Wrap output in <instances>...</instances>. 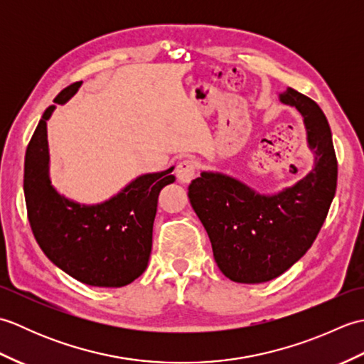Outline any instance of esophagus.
Wrapping results in <instances>:
<instances>
[{
	"label": "esophagus",
	"mask_w": 364,
	"mask_h": 364,
	"mask_svg": "<svg viewBox=\"0 0 364 364\" xmlns=\"http://www.w3.org/2000/svg\"><path fill=\"white\" fill-rule=\"evenodd\" d=\"M197 162L194 159H183L178 162L176 166V176L178 180H180L181 183L188 184L192 181V178L196 176V172H197Z\"/></svg>",
	"instance_id": "esophagus-1"
}]
</instances>
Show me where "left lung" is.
<instances>
[{
    "label": "left lung",
    "instance_id": "8db88e82",
    "mask_svg": "<svg viewBox=\"0 0 364 364\" xmlns=\"http://www.w3.org/2000/svg\"><path fill=\"white\" fill-rule=\"evenodd\" d=\"M280 102L304 119L314 166L274 194H261L237 178L203 170L189 184V200L211 241L222 274L236 283H264L286 272L310 249L336 192L338 162L321 107L294 89Z\"/></svg>",
    "mask_w": 364,
    "mask_h": 364
}]
</instances>
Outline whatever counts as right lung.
I'll use <instances>...</instances> for the list:
<instances>
[{
    "label": "right lung",
    "instance_id": "obj_1",
    "mask_svg": "<svg viewBox=\"0 0 364 364\" xmlns=\"http://www.w3.org/2000/svg\"><path fill=\"white\" fill-rule=\"evenodd\" d=\"M82 82L54 98L65 105ZM45 109L25 154V200L37 244L54 266L75 280L102 288H120L141 277L150 261L153 222L161 189L175 181V167L136 176L105 202H75L53 186Z\"/></svg>",
    "mask_w": 364,
    "mask_h": 364
}]
</instances>
